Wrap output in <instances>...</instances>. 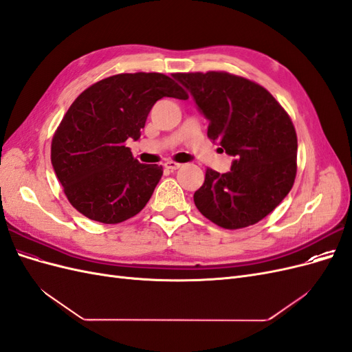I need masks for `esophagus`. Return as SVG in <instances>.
<instances>
[{"label": "esophagus", "mask_w": 352, "mask_h": 352, "mask_svg": "<svg viewBox=\"0 0 352 352\" xmlns=\"http://www.w3.org/2000/svg\"><path fill=\"white\" fill-rule=\"evenodd\" d=\"M180 166H182V164L175 163V162H166V163H164V167L168 168V170H177Z\"/></svg>", "instance_id": "34e87169"}]
</instances>
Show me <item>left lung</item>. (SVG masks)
<instances>
[{
  "label": "left lung",
  "mask_w": 352,
  "mask_h": 352,
  "mask_svg": "<svg viewBox=\"0 0 352 352\" xmlns=\"http://www.w3.org/2000/svg\"><path fill=\"white\" fill-rule=\"evenodd\" d=\"M208 120V138L233 157L228 173L207 168L194 194L202 216L225 229L254 225L289 194L296 133L289 116L258 83L226 72L176 73ZM220 148V150H221Z\"/></svg>",
  "instance_id": "8db88e82"
}]
</instances>
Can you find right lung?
<instances>
[{
	"label": "right lung",
	"instance_id": "1",
	"mask_svg": "<svg viewBox=\"0 0 352 352\" xmlns=\"http://www.w3.org/2000/svg\"><path fill=\"white\" fill-rule=\"evenodd\" d=\"M188 94L163 73H122L85 89L52 138L51 163L70 204L91 220L116 225L150 201L163 167L141 164L138 141L153 105Z\"/></svg>",
	"mask_w": 352,
	"mask_h": 352
}]
</instances>
